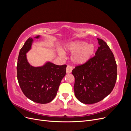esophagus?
I'll return each mask as SVG.
<instances>
[{
  "label": "esophagus",
  "mask_w": 131,
  "mask_h": 131,
  "mask_svg": "<svg viewBox=\"0 0 131 131\" xmlns=\"http://www.w3.org/2000/svg\"><path fill=\"white\" fill-rule=\"evenodd\" d=\"M73 70V67L70 66V65H68L67 67L66 68V72L67 74H69L71 72H72V71Z\"/></svg>",
  "instance_id": "34e87169"
}]
</instances>
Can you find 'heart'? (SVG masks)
Returning a JSON list of instances; mask_svg holds the SVG:
<instances>
[{
  "mask_svg": "<svg viewBox=\"0 0 131 131\" xmlns=\"http://www.w3.org/2000/svg\"><path fill=\"white\" fill-rule=\"evenodd\" d=\"M69 52L74 53L72 56V61L74 63L82 64L88 62L92 57L95 52V46L93 44H88L85 41H77L69 43L66 46ZM61 56H63L62 51L59 52Z\"/></svg>",
  "mask_w": 131,
  "mask_h": 131,
  "instance_id": "1",
  "label": "heart"
}]
</instances>
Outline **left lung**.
Segmentation results:
<instances>
[{"instance_id": "1", "label": "left lung", "mask_w": 131, "mask_h": 131, "mask_svg": "<svg viewBox=\"0 0 131 131\" xmlns=\"http://www.w3.org/2000/svg\"><path fill=\"white\" fill-rule=\"evenodd\" d=\"M100 46L95 56L72 70L75 96L82 103L100 102L113 91L116 81L117 65L107 43L98 38Z\"/></svg>"}]
</instances>
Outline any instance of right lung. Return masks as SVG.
I'll return each instance as SVG.
<instances>
[{
	"label": "right lung",
	"mask_w": 131,
	"mask_h": 131,
	"mask_svg": "<svg viewBox=\"0 0 131 131\" xmlns=\"http://www.w3.org/2000/svg\"><path fill=\"white\" fill-rule=\"evenodd\" d=\"M38 35L35 38H39ZM33 39L29 38L21 49L17 64V76L23 93L29 100L40 104L52 101L56 97L61 80L66 74L67 65L57 66L47 62L41 67L29 64L26 53L31 49Z\"/></svg>",
	"instance_id": "1"
}]
</instances>
